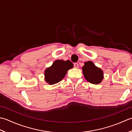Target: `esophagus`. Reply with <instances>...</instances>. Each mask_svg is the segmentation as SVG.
I'll return each instance as SVG.
<instances>
[{
	"label": "esophagus",
	"mask_w": 132,
	"mask_h": 132,
	"mask_svg": "<svg viewBox=\"0 0 132 132\" xmlns=\"http://www.w3.org/2000/svg\"><path fill=\"white\" fill-rule=\"evenodd\" d=\"M73 65H74V67L75 68H77L78 67H79V64H78V63H74Z\"/></svg>",
	"instance_id": "34e87169"
}]
</instances>
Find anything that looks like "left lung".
<instances>
[{
	"instance_id": "8db88e82",
	"label": "left lung",
	"mask_w": 132,
	"mask_h": 132,
	"mask_svg": "<svg viewBox=\"0 0 132 132\" xmlns=\"http://www.w3.org/2000/svg\"><path fill=\"white\" fill-rule=\"evenodd\" d=\"M82 72L86 80L92 84H98L103 79V72L96 67L92 61L85 62L82 67Z\"/></svg>"
}]
</instances>
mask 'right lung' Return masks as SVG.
I'll list each match as a JSON object with an SVG mask.
<instances>
[{
    "mask_svg": "<svg viewBox=\"0 0 132 132\" xmlns=\"http://www.w3.org/2000/svg\"><path fill=\"white\" fill-rule=\"evenodd\" d=\"M72 68H73V63L71 61L56 60L52 66L45 71V81L50 85L57 83L65 76L67 71Z\"/></svg>",
    "mask_w": 132,
    "mask_h": 132,
    "instance_id": "add662e5",
    "label": "right lung"
}]
</instances>
